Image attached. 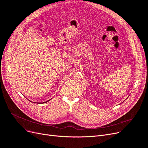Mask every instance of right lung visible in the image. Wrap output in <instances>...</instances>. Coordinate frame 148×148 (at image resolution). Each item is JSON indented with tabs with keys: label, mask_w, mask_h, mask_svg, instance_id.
Here are the masks:
<instances>
[{
	"label": "right lung",
	"mask_w": 148,
	"mask_h": 148,
	"mask_svg": "<svg viewBox=\"0 0 148 148\" xmlns=\"http://www.w3.org/2000/svg\"><path fill=\"white\" fill-rule=\"evenodd\" d=\"M50 100H49V101H50ZM45 101V102H44L43 103H47V102H48V101Z\"/></svg>",
	"instance_id": "obj_1"
}]
</instances>
